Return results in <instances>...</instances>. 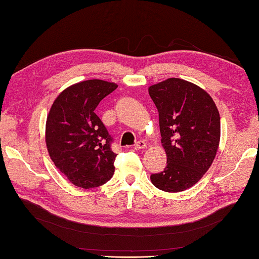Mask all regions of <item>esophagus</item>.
Returning <instances> with one entry per match:
<instances>
[{"mask_svg": "<svg viewBox=\"0 0 259 259\" xmlns=\"http://www.w3.org/2000/svg\"><path fill=\"white\" fill-rule=\"evenodd\" d=\"M147 147V145H146V142L144 141V140H139V141H137L136 142V145H135V149L136 150H140V149H145V148Z\"/></svg>", "mask_w": 259, "mask_h": 259, "instance_id": "1", "label": "esophagus"}]
</instances>
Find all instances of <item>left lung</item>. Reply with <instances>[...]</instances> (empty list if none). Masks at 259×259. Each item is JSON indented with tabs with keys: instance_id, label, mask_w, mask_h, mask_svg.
Listing matches in <instances>:
<instances>
[{
	"instance_id": "obj_1",
	"label": "left lung",
	"mask_w": 259,
	"mask_h": 259,
	"mask_svg": "<svg viewBox=\"0 0 259 259\" xmlns=\"http://www.w3.org/2000/svg\"><path fill=\"white\" fill-rule=\"evenodd\" d=\"M159 113L161 144L167 155L163 171L152 174L158 189L179 192L197 184L216 156L221 117L211 97L183 79L170 78L149 88Z\"/></svg>"
}]
</instances>
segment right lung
Listing matches in <instances>:
<instances>
[{
	"label": "right lung",
	"mask_w": 259,
	"mask_h": 259,
	"mask_svg": "<svg viewBox=\"0 0 259 259\" xmlns=\"http://www.w3.org/2000/svg\"><path fill=\"white\" fill-rule=\"evenodd\" d=\"M118 85L87 80L67 88L54 100L46 125L47 148L52 161L70 183L84 189L112 178V137L95 110Z\"/></svg>",
	"instance_id": "add662e5"
}]
</instances>
